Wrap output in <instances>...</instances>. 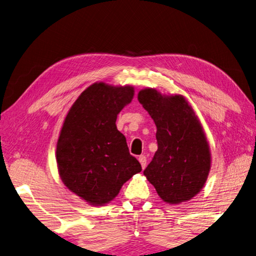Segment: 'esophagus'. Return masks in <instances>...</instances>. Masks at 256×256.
I'll return each mask as SVG.
<instances>
[{
  "mask_svg": "<svg viewBox=\"0 0 256 256\" xmlns=\"http://www.w3.org/2000/svg\"><path fill=\"white\" fill-rule=\"evenodd\" d=\"M138 162H140V164H141V166H142V168H146V156H138Z\"/></svg>",
  "mask_w": 256,
  "mask_h": 256,
  "instance_id": "1",
  "label": "esophagus"
}]
</instances>
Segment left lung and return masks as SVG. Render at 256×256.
Wrapping results in <instances>:
<instances>
[{"label": "left lung", "mask_w": 256, "mask_h": 256, "mask_svg": "<svg viewBox=\"0 0 256 256\" xmlns=\"http://www.w3.org/2000/svg\"><path fill=\"white\" fill-rule=\"evenodd\" d=\"M138 99L157 126L158 150L144 174L164 202L180 204L200 192L209 175L211 154L192 107L180 94L164 96L146 88Z\"/></svg>", "instance_id": "left-lung-1"}]
</instances>
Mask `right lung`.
<instances>
[{"label":"right lung","instance_id":"obj_1","mask_svg":"<svg viewBox=\"0 0 256 256\" xmlns=\"http://www.w3.org/2000/svg\"><path fill=\"white\" fill-rule=\"evenodd\" d=\"M133 96L131 86L96 82L80 94L64 120L56 146L58 174L71 192L92 206L112 201L125 182L142 170L115 124Z\"/></svg>","mask_w":256,"mask_h":256}]
</instances>
